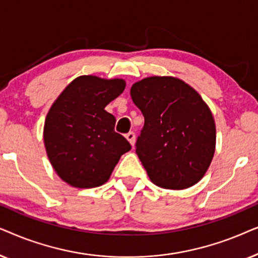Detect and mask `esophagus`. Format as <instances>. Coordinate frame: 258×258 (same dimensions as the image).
I'll return each instance as SVG.
<instances>
[{
	"instance_id": "obj_1",
	"label": "esophagus",
	"mask_w": 258,
	"mask_h": 258,
	"mask_svg": "<svg viewBox=\"0 0 258 258\" xmlns=\"http://www.w3.org/2000/svg\"><path fill=\"white\" fill-rule=\"evenodd\" d=\"M125 137H126V140H128L130 142V144H132V146L135 144V133L129 132L128 134H125Z\"/></svg>"
}]
</instances>
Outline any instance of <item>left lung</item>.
I'll use <instances>...</instances> for the list:
<instances>
[{
  "instance_id": "8db88e82",
  "label": "left lung",
  "mask_w": 258,
  "mask_h": 258,
  "mask_svg": "<svg viewBox=\"0 0 258 258\" xmlns=\"http://www.w3.org/2000/svg\"><path fill=\"white\" fill-rule=\"evenodd\" d=\"M144 116L136 154L154 184L186 189L209 168L216 128L202 97L183 81L170 76L147 77L130 89Z\"/></svg>"
}]
</instances>
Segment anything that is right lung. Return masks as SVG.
<instances>
[{"mask_svg": "<svg viewBox=\"0 0 258 258\" xmlns=\"http://www.w3.org/2000/svg\"><path fill=\"white\" fill-rule=\"evenodd\" d=\"M125 88L123 80L84 75L73 81L51 105L43 139L57 175L76 188H94L110 177L119 157L132 149L104 110Z\"/></svg>", "mask_w": 258, "mask_h": 258, "instance_id": "1", "label": "right lung"}]
</instances>
